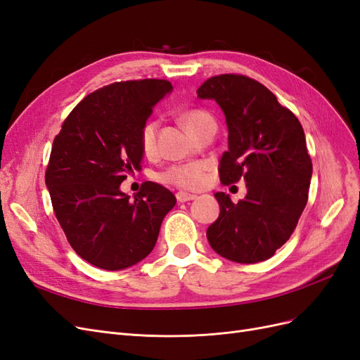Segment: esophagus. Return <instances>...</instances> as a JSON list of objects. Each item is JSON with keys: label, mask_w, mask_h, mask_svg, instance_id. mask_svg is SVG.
<instances>
[{"label": "esophagus", "mask_w": 360, "mask_h": 360, "mask_svg": "<svg viewBox=\"0 0 360 360\" xmlns=\"http://www.w3.org/2000/svg\"><path fill=\"white\" fill-rule=\"evenodd\" d=\"M176 198L179 202H186V201H192L197 198V195L193 193H188V192H177L176 193Z\"/></svg>", "instance_id": "esophagus-1"}]
</instances>
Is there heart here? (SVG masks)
Instances as JSON below:
<instances>
[{
    "label": "heart",
    "mask_w": 360,
    "mask_h": 360,
    "mask_svg": "<svg viewBox=\"0 0 360 360\" xmlns=\"http://www.w3.org/2000/svg\"><path fill=\"white\" fill-rule=\"evenodd\" d=\"M180 120L183 126L186 127L193 136L198 135L207 124L214 123L212 115L201 110H191L183 112ZM158 127L159 124L156 120H148V122L141 127L139 146L141 150H143V153L147 156H151L156 151ZM207 171H209V165L204 162L186 163V165L172 167L168 171L160 174V180L165 183L176 184V186L183 189H200L207 181Z\"/></svg>",
    "instance_id": "b5f03b06"
}]
</instances>
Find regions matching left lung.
<instances>
[{"mask_svg":"<svg viewBox=\"0 0 360 360\" xmlns=\"http://www.w3.org/2000/svg\"><path fill=\"white\" fill-rule=\"evenodd\" d=\"M197 94L214 101L225 115L221 181L243 179L248 188L237 204L230 195L214 193L221 213L207 228V240L234 263H259L288 240L308 201L312 162L303 127L274 93L243 75L213 76Z\"/></svg>","mask_w":360,"mask_h":360,"instance_id":"obj_1","label":"left lung"}]
</instances>
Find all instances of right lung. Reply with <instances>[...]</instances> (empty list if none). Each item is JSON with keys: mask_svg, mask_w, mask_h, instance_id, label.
<instances>
[{"mask_svg": "<svg viewBox=\"0 0 360 360\" xmlns=\"http://www.w3.org/2000/svg\"><path fill=\"white\" fill-rule=\"evenodd\" d=\"M172 91L163 79L115 82L85 97L53 139L46 188L73 250L103 270H123L153 250L163 217L177 200L146 181L130 198L129 174L141 171V127Z\"/></svg>", "mask_w": 360, "mask_h": 360, "instance_id": "1", "label": "right lung"}]
</instances>
